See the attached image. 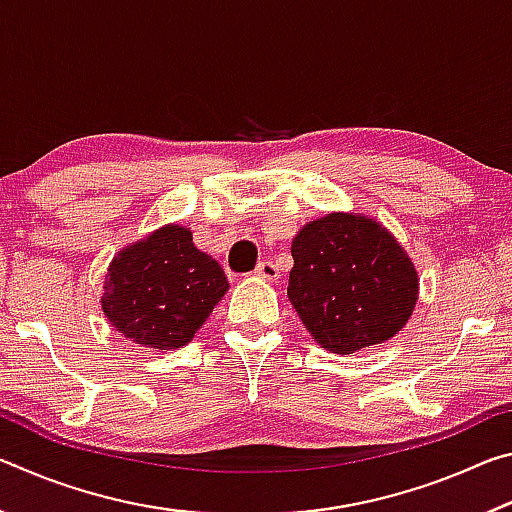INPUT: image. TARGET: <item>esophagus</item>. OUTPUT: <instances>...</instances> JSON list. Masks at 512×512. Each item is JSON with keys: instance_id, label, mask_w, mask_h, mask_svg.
<instances>
[{"instance_id": "obj_1", "label": "esophagus", "mask_w": 512, "mask_h": 512, "mask_svg": "<svg viewBox=\"0 0 512 512\" xmlns=\"http://www.w3.org/2000/svg\"><path fill=\"white\" fill-rule=\"evenodd\" d=\"M255 275L264 277V280H277L280 277V268H277L273 262H259L255 268Z\"/></svg>"}]
</instances>
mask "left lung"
<instances>
[{
  "mask_svg": "<svg viewBox=\"0 0 512 512\" xmlns=\"http://www.w3.org/2000/svg\"><path fill=\"white\" fill-rule=\"evenodd\" d=\"M289 300L325 350L384 343L418 302V273L395 237L359 214H327L291 244Z\"/></svg>",
  "mask_w": 512,
  "mask_h": 512,
  "instance_id": "8db88e82",
  "label": "left lung"
}]
</instances>
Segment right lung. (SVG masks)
Instances as JSON below:
<instances>
[{"instance_id": "obj_1", "label": "right lung", "mask_w": 512, "mask_h": 512, "mask_svg": "<svg viewBox=\"0 0 512 512\" xmlns=\"http://www.w3.org/2000/svg\"><path fill=\"white\" fill-rule=\"evenodd\" d=\"M228 291L223 268L194 246L192 232L167 225L112 259L103 284V314L144 348L176 350Z\"/></svg>"}]
</instances>
